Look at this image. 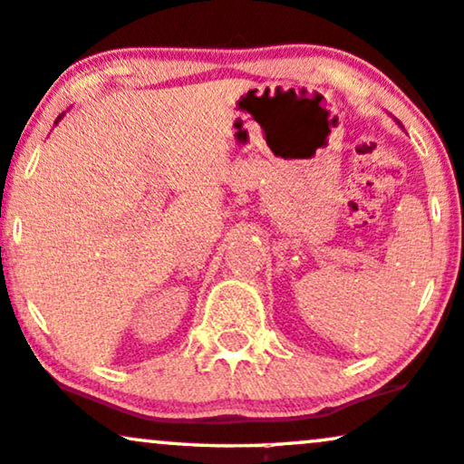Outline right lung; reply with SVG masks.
<instances>
[{
    "label": "right lung",
    "instance_id": "add662e5",
    "mask_svg": "<svg viewBox=\"0 0 464 464\" xmlns=\"http://www.w3.org/2000/svg\"><path fill=\"white\" fill-rule=\"evenodd\" d=\"M60 119H63V114H60V117H58V119H56V123H58V121H60Z\"/></svg>",
    "mask_w": 464,
    "mask_h": 464
}]
</instances>
